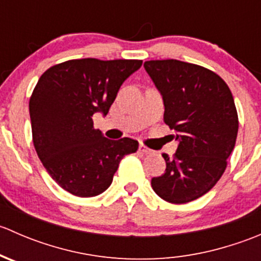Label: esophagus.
Listing matches in <instances>:
<instances>
[{"instance_id":"obj_1","label":"esophagus","mask_w":261,"mask_h":261,"mask_svg":"<svg viewBox=\"0 0 261 261\" xmlns=\"http://www.w3.org/2000/svg\"><path fill=\"white\" fill-rule=\"evenodd\" d=\"M139 150H140L141 152H144V154H152V150L149 149V147H146L145 145H143V144H140Z\"/></svg>"}]
</instances>
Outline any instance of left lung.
I'll list each match as a JSON object with an SVG mask.
<instances>
[{
	"mask_svg": "<svg viewBox=\"0 0 261 261\" xmlns=\"http://www.w3.org/2000/svg\"><path fill=\"white\" fill-rule=\"evenodd\" d=\"M164 102V122L177 133L174 156L163 154L167 169L151 179L169 203H187L211 191L235 147L239 117L232 93L212 70L175 59L144 63Z\"/></svg>",
	"mask_w": 261,
	"mask_h": 261,
	"instance_id": "8db88e82",
	"label": "left lung"
}]
</instances>
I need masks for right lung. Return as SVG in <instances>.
Wrapping results in <instances>:
<instances>
[{"label": "right lung", "instance_id": "1", "mask_svg": "<svg viewBox=\"0 0 261 261\" xmlns=\"http://www.w3.org/2000/svg\"><path fill=\"white\" fill-rule=\"evenodd\" d=\"M143 60L74 59L53 65L29 102L33 141L44 168L63 189L94 197L111 186L121 159L138 150L134 139L110 140L93 127L109 114L122 83Z\"/></svg>", "mask_w": 261, "mask_h": 261}]
</instances>
